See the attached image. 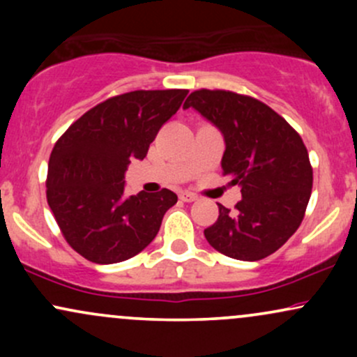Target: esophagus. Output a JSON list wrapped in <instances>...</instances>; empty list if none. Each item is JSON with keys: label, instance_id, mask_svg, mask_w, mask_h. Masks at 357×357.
<instances>
[{"label": "esophagus", "instance_id": "obj_1", "mask_svg": "<svg viewBox=\"0 0 357 357\" xmlns=\"http://www.w3.org/2000/svg\"><path fill=\"white\" fill-rule=\"evenodd\" d=\"M179 199H181V202H184V203H192V202H196V199H198V196H196L195 192L181 191V192H179Z\"/></svg>", "mask_w": 357, "mask_h": 357}]
</instances>
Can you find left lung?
Masks as SVG:
<instances>
[{
	"label": "left lung",
	"mask_w": 357,
	"mask_h": 357,
	"mask_svg": "<svg viewBox=\"0 0 357 357\" xmlns=\"http://www.w3.org/2000/svg\"><path fill=\"white\" fill-rule=\"evenodd\" d=\"M190 107L221 130L223 176L241 188L235 211L218 204V220L204 230L208 243L243 261L272 255L301 227L310 199L304 141L267 104L230 90H195L183 105Z\"/></svg>",
	"instance_id": "1"
}]
</instances>
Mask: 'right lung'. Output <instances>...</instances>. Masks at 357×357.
I'll return each instance as SVG.
<instances>
[{
  "instance_id": "add662e5",
  "label": "right lung",
  "mask_w": 357,
  "mask_h": 357,
  "mask_svg": "<svg viewBox=\"0 0 357 357\" xmlns=\"http://www.w3.org/2000/svg\"><path fill=\"white\" fill-rule=\"evenodd\" d=\"M188 90H134L100 102L53 146L47 202L67 243L93 264L137 255L158 235L178 196L169 190L124 195L130 159H144Z\"/></svg>"
}]
</instances>
